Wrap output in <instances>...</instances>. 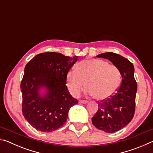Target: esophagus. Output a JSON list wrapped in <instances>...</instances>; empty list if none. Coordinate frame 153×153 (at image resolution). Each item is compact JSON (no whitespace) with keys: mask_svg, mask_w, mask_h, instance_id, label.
<instances>
[{"mask_svg":"<svg viewBox=\"0 0 153 153\" xmlns=\"http://www.w3.org/2000/svg\"><path fill=\"white\" fill-rule=\"evenodd\" d=\"M79 103H82V104H86V103H88V101H87V100H79Z\"/></svg>","mask_w":153,"mask_h":153,"instance_id":"34e87169","label":"esophagus"}]
</instances>
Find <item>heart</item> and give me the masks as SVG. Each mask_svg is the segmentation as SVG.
<instances>
[{"label": "heart", "mask_w": 153, "mask_h": 153, "mask_svg": "<svg viewBox=\"0 0 153 153\" xmlns=\"http://www.w3.org/2000/svg\"><path fill=\"white\" fill-rule=\"evenodd\" d=\"M76 71L67 74V86L74 97H78L85 87L87 92L97 100H105L112 96L121 83L118 68L100 59H86L76 65Z\"/></svg>", "instance_id": "b5f03b06"}]
</instances>
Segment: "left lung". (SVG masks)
<instances>
[{
	"mask_svg": "<svg viewBox=\"0 0 153 153\" xmlns=\"http://www.w3.org/2000/svg\"><path fill=\"white\" fill-rule=\"evenodd\" d=\"M97 56L109 60L117 67L122 77L115 94L98 101V109L92 118V124L97 129L114 133L128 125L135 113L137 83L134 78V67L128 59L111 52Z\"/></svg>",
	"mask_w": 153,
	"mask_h": 153,
	"instance_id": "8db88e82",
	"label": "left lung"
}]
</instances>
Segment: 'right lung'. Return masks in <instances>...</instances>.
<instances>
[{
  "mask_svg": "<svg viewBox=\"0 0 153 153\" xmlns=\"http://www.w3.org/2000/svg\"><path fill=\"white\" fill-rule=\"evenodd\" d=\"M77 57L47 52L38 54L25 65L20 86L22 113L37 130L51 132L60 128L69 108L77 104L65 85L67 74ZM41 89L45 92L41 93Z\"/></svg>",
  "mask_w": 153,
  "mask_h": 153,
  "instance_id": "add662e5",
  "label": "right lung"
}]
</instances>
